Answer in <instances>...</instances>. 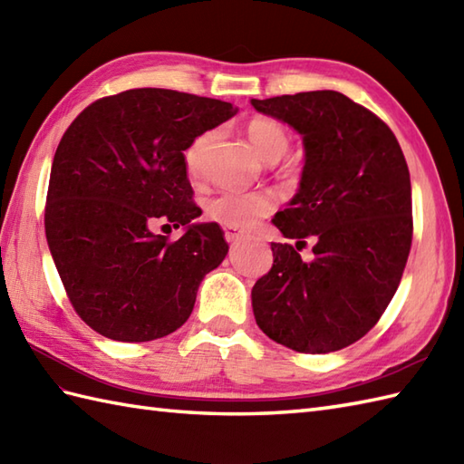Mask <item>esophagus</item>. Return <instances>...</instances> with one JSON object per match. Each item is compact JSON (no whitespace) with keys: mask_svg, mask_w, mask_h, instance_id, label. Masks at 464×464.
<instances>
[{"mask_svg":"<svg viewBox=\"0 0 464 464\" xmlns=\"http://www.w3.org/2000/svg\"><path fill=\"white\" fill-rule=\"evenodd\" d=\"M225 239L229 243H239V241L245 239V235H241L239 231H235V229H225Z\"/></svg>","mask_w":464,"mask_h":464,"instance_id":"1","label":"esophagus"}]
</instances>
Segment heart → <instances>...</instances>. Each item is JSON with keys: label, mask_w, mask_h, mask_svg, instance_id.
I'll use <instances>...</instances> for the list:
<instances>
[{"label": "heart", "mask_w": 464, "mask_h": 464, "mask_svg": "<svg viewBox=\"0 0 464 464\" xmlns=\"http://www.w3.org/2000/svg\"><path fill=\"white\" fill-rule=\"evenodd\" d=\"M247 135L255 150L265 161L275 163L289 150V135L283 127L267 120V117H255L247 125ZM213 141V133H203L187 147L185 151V167L187 173L197 177L201 171L203 157ZM275 209V201L269 193H239V191H223L211 197L205 203V213L211 221L219 223L227 229L243 231L251 229L263 217H267Z\"/></svg>", "instance_id": "1"}]
</instances>
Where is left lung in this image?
<instances>
[{"label": "left lung", "instance_id": "8db88e82", "mask_svg": "<svg viewBox=\"0 0 464 464\" xmlns=\"http://www.w3.org/2000/svg\"><path fill=\"white\" fill-rule=\"evenodd\" d=\"M303 137L299 191L273 225V267L251 291L269 339L299 353H333L367 334L387 309L412 241L411 175L395 133L339 92L251 100ZM315 241L304 264L298 245Z\"/></svg>", "mask_w": 464, "mask_h": 464}]
</instances>
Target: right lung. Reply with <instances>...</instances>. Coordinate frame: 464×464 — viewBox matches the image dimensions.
Here are the masks:
<instances>
[{
	"label": "right lung",
	"instance_id": "add662e5",
	"mask_svg": "<svg viewBox=\"0 0 464 464\" xmlns=\"http://www.w3.org/2000/svg\"><path fill=\"white\" fill-rule=\"evenodd\" d=\"M237 107L191 93L130 90L97 100L53 157L45 237L75 313L107 339L145 343L189 319L203 277L225 259L217 223H195L185 155ZM185 226L177 242L150 225Z\"/></svg>",
	"mask_w": 464,
	"mask_h": 464
}]
</instances>
